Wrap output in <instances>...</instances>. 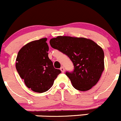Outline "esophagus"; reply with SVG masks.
I'll list each match as a JSON object with an SVG mask.
<instances>
[{"instance_id":"esophagus-1","label":"esophagus","mask_w":121,"mask_h":121,"mask_svg":"<svg viewBox=\"0 0 121 121\" xmlns=\"http://www.w3.org/2000/svg\"><path fill=\"white\" fill-rule=\"evenodd\" d=\"M60 70H61V72H62V73H63L65 72V69L63 67H61V68H60Z\"/></svg>"}]
</instances>
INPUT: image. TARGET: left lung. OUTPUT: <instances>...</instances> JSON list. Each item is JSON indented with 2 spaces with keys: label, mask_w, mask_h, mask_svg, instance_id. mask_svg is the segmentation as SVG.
I'll return each mask as SVG.
<instances>
[{
  "label": "left lung",
  "mask_w": 121,
  "mask_h": 121,
  "mask_svg": "<svg viewBox=\"0 0 121 121\" xmlns=\"http://www.w3.org/2000/svg\"><path fill=\"white\" fill-rule=\"evenodd\" d=\"M50 45L66 55L73 62L74 70L66 72L72 86L86 91L97 83L104 70L102 48L91 39L59 36L50 40Z\"/></svg>",
  "instance_id": "left-lung-1"
}]
</instances>
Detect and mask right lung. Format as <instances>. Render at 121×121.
Here are the masks:
<instances>
[{"instance_id": "add662e5", "label": "right lung", "mask_w": 121, "mask_h": 121, "mask_svg": "<svg viewBox=\"0 0 121 121\" xmlns=\"http://www.w3.org/2000/svg\"><path fill=\"white\" fill-rule=\"evenodd\" d=\"M47 38L33 40L23 46L16 59V68L27 88L36 92L48 91L60 73L48 57Z\"/></svg>"}]
</instances>
